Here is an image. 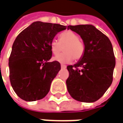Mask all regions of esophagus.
<instances>
[{
	"mask_svg": "<svg viewBox=\"0 0 123 123\" xmlns=\"http://www.w3.org/2000/svg\"><path fill=\"white\" fill-rule=\"evenodd\" d=\"M61 67H62V69H66V68H67V66H66L65 64H61Z\"/></svg>",
	"mask_w": 123,
	"mask_h": 123,
	"instance_id": "34e87169",
	"label": "esophagus"
}]
</instances>
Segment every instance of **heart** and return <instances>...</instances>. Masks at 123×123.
Instances as JSON below:
<instances>
[{"mask_svg": "<svg viewBox=\"0 0 123 123\" xmlns=\"http://www.w3.org/2000/svg\"><path fill=\"white\" fill-rule=\"evenodd\" d=\"M50 49L54 55H58L64 47L65 52L54 58L60 63H69L74 59H80L84 54L85 45L80 39L79 35L73 31L68 30L59 35V41L53 39L50 42Z\"/></svg>", "mask_w": 123, "mask_h": 123, "instance_id": "obj_1", "label": "heart"}]
</instances>
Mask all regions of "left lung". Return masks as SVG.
<instances>
[{
	"label": "left lung",
	"mask_w": 123,
	"mask_h": 123,
	"mask_svg": "<svg viewBox=\"0 0 123 123\" xmlns=\"http://www.w3.org/2000/svg\"><path fill=\"white\" fill-rule=\"evenodd\" d=\"M84 41V56L69 65L67 86L75 100L92 103L101 98L113 82L115 58L108 37L91 25H69Z\"/></svg>",
	"instance_id": "obj_1"
}]
</instances>
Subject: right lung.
<instances>
[{
	"instance_id": "add662e5",
	"label": "right lung",
	"mask_w": 123,
	"mask_h": 123,
	"mask_svg": "<svg viewBox=\"0 0 123 123\" xmlns=\"http://www.w3.org/2000/svg\"><path fill=\"white\" fill-rule=\"evenodd\" d=\"M66 26L35 22L23 30L12 44L9 57L10 81L24 100L35 101L46 96L52 80L61 69L57 61L49 62L50 42Z\"/></svg>"
}]
</instances>
